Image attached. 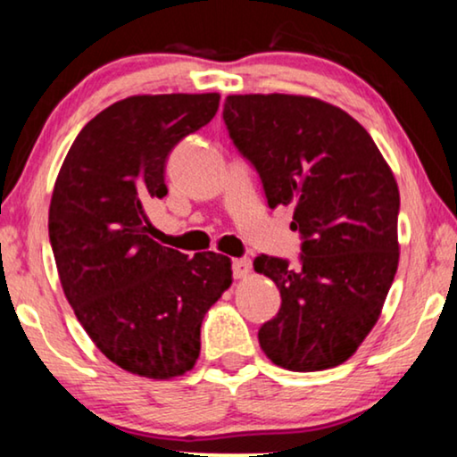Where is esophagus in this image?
<instances>
[{"mask_svg":"<svg viewBox=\"0 0 457 457\" xmlns=\"http://www.w3.org/2000/svg\"><path fill=\"white\" fill-rule=\"evenodd\" d=\"M252 272V260L247 258H237L233 260V277L235 278H245Z\"/></svg>","mask_w":457,"mask_h":457,"instance_id":"1","label":"esophagus"}]
</instances>
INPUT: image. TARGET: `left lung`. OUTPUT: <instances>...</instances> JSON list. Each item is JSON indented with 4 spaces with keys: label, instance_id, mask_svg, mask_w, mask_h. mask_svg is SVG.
Masks as SVG:
<instances>
[{
    "label": "left lung",
    "instance_id": "8db88e82",
    "mask_svg": "<svg viewBox=\"0 0 457 457\" xmlns=\"http://www.w3.org/2000/svg\"><path fill=\"white\" fill-rule=\"evenodd\" d=\"M228 135L262 179L268 205H293L299 266L262 253L255 272L280 291L262 324V352L293 372L352 358L397 272L399 189L377 143L333 104L305 96H228Z\"/></svg>",
    "mask_w": 457,
    "mask_h": 457
}]
</instances>
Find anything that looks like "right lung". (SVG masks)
Masks as SVG:
<instances>
[{
  "mask_svg": "<svg viewBox=\"0 0 457 457\" xmlns=\"http://www.w3.org/2000/svg\"><path fill=\"white\" fill-rule=\"evenodd\" d=\"M218 104V93L120 99L85 124L54 185L49 241L68 303L105 358L145 378L195 366L204 316L233 283L227 255L160 245L145 214L168 193L174 145Z\"/></svg>",
  "mask_w": 457,
  "mask_h": 457,
  "instance_id": "add662e5",
  "label": "right lung"
}]
</instances>
